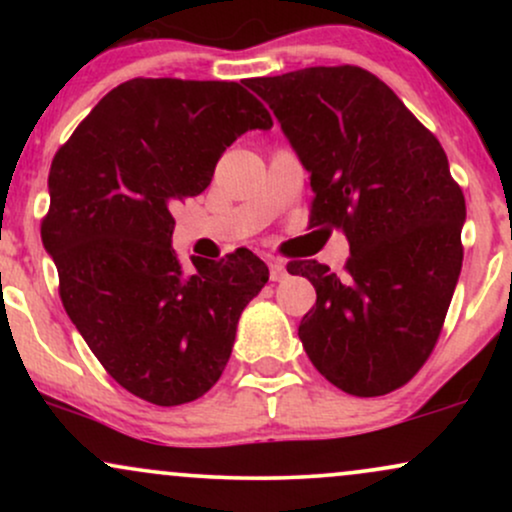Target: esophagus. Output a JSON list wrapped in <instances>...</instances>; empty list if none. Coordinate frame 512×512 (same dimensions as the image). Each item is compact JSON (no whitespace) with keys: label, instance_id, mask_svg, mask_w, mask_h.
Wrapping results in <instances>:
<instances>
[{"label":"esophagus","instance_id":"1","mask_svg":"<svg viewBox=\"0 0 512 512\" xmlns=\"http://www.w3.org/2000/svg\"><path fill=\"white\" fill-rule=\"evenodd\" d=\"M286 276V267H284V262H276V260H272L269 262V279L272 281H281Z\"/></svg>","mask_w":512,"mask_h":512}]
</instances>
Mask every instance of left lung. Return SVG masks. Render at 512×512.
Instances as JSON below:
<instances>
[{"label":"left lung","instance_id":"8db88e82","mask_svg":"<svg viewBox=\"0 0 512 512\" xmlns=\"http://www.w3.org/2000/svg\"><path fill=\"white\" fill-rule=\"evenodd\" d=\"M310 173V228L349 240L344 276L291 260L315 286L298 325L305 354L339 390L380 397L431 356L462 269V187L431 129L354 64L248 79Z\"/></svg>","mask_w":512,"mask_h":512}]
</instances>
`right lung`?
Segmentation results:
<instances>
[{"mask_svg": "<svg viewBox=\"0 0 512 512\" xmlns=\"http://www.w3.org/2000/svg\"><path fill=\"white\" fill-rule=\"evenodd\" d=\"M272 115L238 81L129 79L88 113L50 166L40 223L60 298L88 349L134 397L175 407L221 378L238 317L269 269L250 250L185 272L175 202L207 190L226 146Z\"/></svg>", "mask_w": 512, "mask_h": 512, "instance_id": "right-lung-1", "label": "right lung"}]
</instances>
